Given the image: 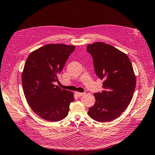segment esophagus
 <instances>
[{"label": "esophagus", "mask_w": 155, "mask_h": 155, "mask_svg": "<svg viewBox=\"0 0 155 155\" xmlns=\"http://www.w3.org/2000/svg\"><path fill=\"white\" fill-rule=\"evenodd\" d=\"M76 94H77V96L81 97V96H83L84 94H85V93H84V92H76Z\"/></svg>", "instance_id": "obj_1"}]
</instances>
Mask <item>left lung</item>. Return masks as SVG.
I'll return each instance as SVG.
<instances>
[{
	"label": "left lung",
	"instance_id": "obj_1",
	"mask_svg": "<svg viewBox=\"0 0 155 155\" xmlns=\"http://www.w3.org/2000/svg\"><path fill=\"white\" fill-rule=\"evenodd\" d=\"M86 50L96 74L104 80V91L94 93L96 102L88 114L97 121H112L127 108L134 95L136 78L131 63L126 54L102 42L89 44Z\"/></svg>",
	"mask_w": 155,
	"mask_h": 155
}]
</instances>
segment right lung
<instances>
[{
  "label": "right lung",
  "mask_w": 155,
  "mask_h": 155,
  "mask_svg": "<svg viewBox=\"0 0 155 155\" xmlns=\"http://www.w3.org/2000/svg\"><path fill=\"white\" fill-rule=\"evenodd\" d=\"M74 45L48 44L31 52L21 74L24 93L34 113L49 121H59L65 117L73 93L55 86Z\"/></svg>",
  "instance_id": "right-lung-1"
}]
</instances>
